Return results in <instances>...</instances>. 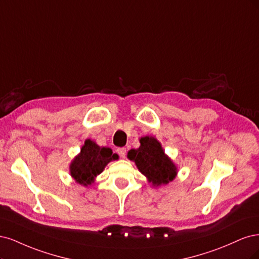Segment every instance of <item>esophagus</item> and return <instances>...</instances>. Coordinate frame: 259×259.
I'll return each mask as SVG.
<instances>
[{"mask_svg": "<svg viewBox=\"0 0 259 259\" xmlns=\"http://www.w3.org/2000/svg\"><path fill=\"white\" fill-rule=\"evenodd\" d=\"M117 153L119 154V156L121 158H124V157H126V154H127V149L124 147H120V148L117 149Z\"/></svg>", "mask_w": 259, "mask_h": 259, "instance_id": "34e87169", "label": "esophagus"}]
</instances>
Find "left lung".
<instances>
[{
  "mask_svg": "<svg viewBox=\"0 0 259 259\" xmlns=\"http://www.w3.org/2000/svg\"><path fill=\"white\" fill-rule=\"evenodd\" d=\"M140 143L139 148L128 152V158L136 162L140 172L154 186L165 185L172 182L177 177L178 168L164 154L157 139L146 136L140 139Z\"/></svg>",
  "mask_w": 259,
  "mask_h": 259,
  "instance_id": "left-lung-1",
  "label": "left lung"
}]
</instances>
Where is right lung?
Returning a JSON list of instances; mask_svg holds the SVG:
<instances>
[{
  "label": "right lung",
  "mask_w": 259,
  "mask_h": 259,
  "mask_svg": "<svg viewBox=\"0 0 259 259\" xmlns=\"http://www.w3.org/2000/svg\"><path fill=\"white\" fill-rule=\"evenodd\" d=\"M117 159L118 155L114 154L111 148L100 147L96 142L88 139L70 164L71 177L78 184L88 186L95 182L97 175L104 170L108 162Z\"/></svg>",
  "instance_id": "obj_1"
}]
</instances>
